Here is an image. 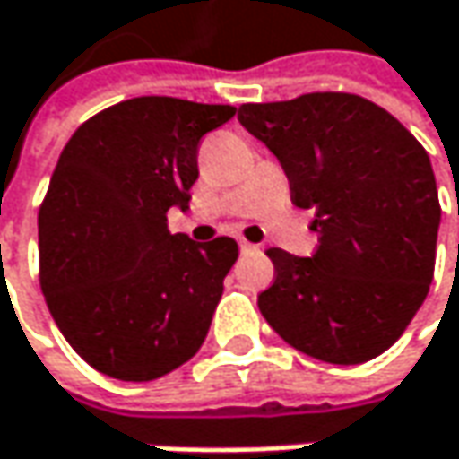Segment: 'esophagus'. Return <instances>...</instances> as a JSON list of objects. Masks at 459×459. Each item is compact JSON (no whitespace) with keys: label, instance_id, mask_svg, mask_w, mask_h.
<instances>
[{"label":"esophagus","instance_id":"obj_1","mask_svg":"<svg viewBox=\"0 0 459 459\" xmlns=\"http://www.w3.org/2000/svg\"><path fill=\"white\" fill-rule=\"evenodd\" d=\"M238 247H241V252H257V249H260L257 244H249L247 238H241V241H238Z\"/></svg>","mask_w":459,"mask_h":459}]
</instances>
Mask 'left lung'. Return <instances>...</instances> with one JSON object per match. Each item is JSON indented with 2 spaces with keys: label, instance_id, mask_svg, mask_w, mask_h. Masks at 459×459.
Segmentation results:
<instances>
[{
  "label": "left lung",
  "instance_id": "8db88e82",
  "mask_svg": "<svg viewBox=\"0 0 459 459\" xmlns=\"http://www.w3.org/2000/svg\"><path fill=\"white\" fill-rule=\"evenodd\" d=\"M238 123L278 157L317 230L313 257L268 249L263 317L323 362L386 352L434 281L441 207L429 152L384 107L344 91L241 105Z\"/></svg>",
  "mask_w": 459,
  "mask_h": 459
}]
</instances>
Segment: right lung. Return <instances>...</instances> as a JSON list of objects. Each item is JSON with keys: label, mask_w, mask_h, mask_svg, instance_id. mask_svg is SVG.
<instances>
[{"label": "right lung", "mask_w": 459, "mask_h": 459, "mask_svg": "<svg viewBox=\"0 0 459 459\" xmlns=\"http://www.w3.org/2000/svg\"><path fill=\"white\" fill-rule=\"evenodd\" d=\"M233 115L126 100L78 126L57 160L39 210L41 291L67 344L109 378L154 381L210 331L238 247L170 233L168 210H188L199 142Z\"/></svg>", "instance_id": "right-lung-1"}]
</instances>
